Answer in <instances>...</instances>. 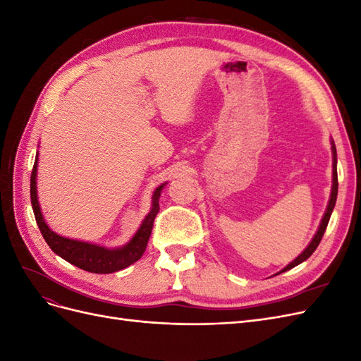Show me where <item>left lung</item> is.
<instances>
[{
	"instance_id": "1",
	"label": "left lung",
	"mask_w": 361,
	"mask_h": 361,
	"mask_svg": "<svg viewBox=\"0 0 361 361\" xmlns=\"http://www.w3.org/2000/svg\"><path fill=\"white\" fill-rule=\"evenodd\" d=\"M331 152H333V187H331L330 202H329V206H326V211H325V214H324V216H322V221H321V224H319L318 232H316V235L313 236L312 243L307 245V248H305L297 259L292 260L290 264H289L286 268H283L280 272H285V271H288V269H290V268H293V267L300 265L301 262L307 260V259L313 255V251H314L316 248H318V245H319V243H321V239H322V236H324V233H325V228H326V226H329L330 216H331V212H333L334 204H336L337 187H338V182H337V154H336V145H334L333 140H331ZM280 272H279V274H280ZM276 276H277V274H276Z\"/></svg>"
}]
</instances>
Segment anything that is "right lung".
Listing matches in <instances>:
<instances>
[{"label":"right lung","mask_w":361,"mask_h":361,"mask_svg":"<svg viewBox=\"0 0 361 361\" xmlns=\"http://www.w3.org/2000/svg\"><path fill=\"white\" fill-rule=\"evenodd\" d=\"M36 176H37V157L35 161V167L31 171V180H30V197H31V206L32 212H35L37 226L40 228L42 236L45 238L47 244L51 247L54 253L68 260L69 264L78 267L84 271L94 272V274H110V272H116L123 269L129 265H133L141 256H143L145 250L147 247V241L154 228L155 216L159 212V195L164 188L162 183L155 190L154 195H152V209L146 215V218L141 223L137 233L133 236L130 241L120 247V248H105L90 243L75 241V239L63 238L52 232L48 227V224L43 220V215L40 212V206L37 200V187H36Z\"/></svg>","instance_id":"1"}]
</instances>
